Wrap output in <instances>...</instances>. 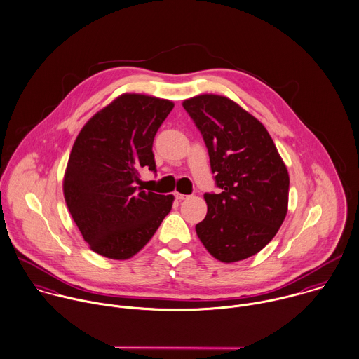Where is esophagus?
I'll return each mask as SVG.
<instances>
[{"mask_svg":"<svg viewBox=\"0 0 359 359\" xmlns=\"http://www.w3.org/2000/svg\"><path fill=\"white\" fill-rule=\"evenodd\" d=\"M175 198H177L178 201H184V199H187V198H188V195H184V194L177 192V194H175Z\"/></svg>","mask_w":359,"mask_h":359,"instance_id":"esophagus-1","label":"esophagus"}]
</instances>
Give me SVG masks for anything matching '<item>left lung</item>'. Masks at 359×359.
Here are the masks:
<instances>
[{
    "label": "left lung",
    "mask_w": 359,
    "mask_h": 359,
    "mask_svg": "<svg viewBox=\"0 0 359 359\" xmlns=\"http://www.w3.org/2000/svg\"><path fill=\"white\" fill-rule=\"evenodd\" d=\"M206 143L220 194H205L208 215L196 234L208 252L234 263L260 252L288 210V170L264 125L219 95L184 100Z\"/></svg>",
    "instance_id": "1"
}]
</instances>
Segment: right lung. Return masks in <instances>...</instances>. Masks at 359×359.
I'll use <instances>...</instances> for the list:
<instances>
[{
	"instance_id": "1",
	"label": "right lung",
	"mask_w": 359,
	"mask_h": 359,
	"mask_svg": "<svg viewBox=\"0 0 359 359\" xmlns=\"http://www.w3.org/2000/svg\"><path fill=\"white\" fill-rule=\"evenodd\" d=\"M165 99L123 93L81 129L62 181L69 215L89 248L126 260L157 231L174 202L136 187L139 171H156L157 129L172 110Z\"/></svg>"
}]
</instances>
